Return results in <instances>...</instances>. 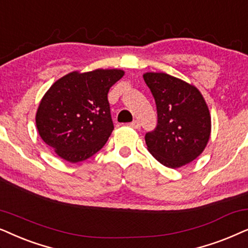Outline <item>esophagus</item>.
I'll list each match as a JSON object with an SVG mask.
<instances>
[{"instance_id": "34e87169", "label": "esophagus", "mask_w": 248, "mask_h": 248, "mask_svg": "<svg viewBox=\"0 0 248 248\" xmlns=\"http://www.w3.org/2000/svg\"><path fill=\"white\" fill-rule=\"evenodd\" d=\"M130 126L133 127V128H135V129H140V121L134 120L133 122H130Z\"/></svg>"}]
</instances>
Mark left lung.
I'll return each instance as SVG.
<instances>
[{
	"label": "left lung",
	"instance_id": "left-lung-1",
	"mask_svg": "<svg viewBox=\"0 0 248 248\" xmlns=\"http://www.w3.org/2000/svg\"><path fill=\"white\" fill-rule=\"evenodd\" d=\"M157 124L145 135L150 153L168 168L190 163L205 148L211 134L209 108L196 87L163 72H147Z\"/></svg>",
	"mask_w": 248,
	"mask_h": 248
}]
</instances>
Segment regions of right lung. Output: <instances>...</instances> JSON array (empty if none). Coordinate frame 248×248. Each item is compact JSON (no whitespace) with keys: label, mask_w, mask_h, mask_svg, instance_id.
I'll return each mask as SVG.
<instances>
[{"label":"right lung","mask_w":248,"mask_h":248,"mask_svg":"<svg viewBox=\"0 0 248 248\" xmlns=\"http://www.w3.org/2000/svg\"><path fill=\"white\" fill-rule=\"evenodd\" d=\"M124 75L118 69H97L71 72L55 81L36 113V126L45 144L71 163L97 153L114 128L108 90Z\"/></svg>","instance_id":"add662e5"}]
</instances>
